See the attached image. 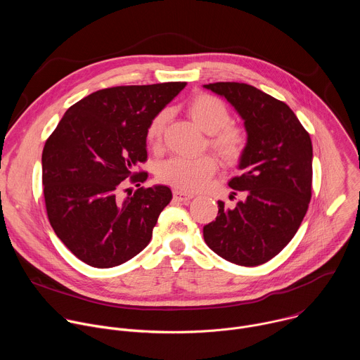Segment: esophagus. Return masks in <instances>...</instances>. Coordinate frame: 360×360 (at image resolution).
Wrapping results in <instances>:
<instances>
[{"mask_svg":"<svg viewBox=\"0 0 360 360\" xmlns=\"http://www.w3.org/2000/svg\"><path fill=\"white\" fill-rule=\"evenodd\" d=\"M192 198H193V195L186 193V192H184V191H179V189H175V191H174V199H175V200L188 202V200H191Z\"/></svg>","mask_w":360,"mask_h":360,"instance_id":"1","label":"esophagus"}]
</instances>
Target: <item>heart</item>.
<instances>
[{
	"label": "heart",
	"mask_w": 360,
	"mask_h": 360,
	"mask_svg": "<svg viewBox=\"0 0 360 360\" xmlns=\"http://www.w3.org/2000/svg\"><path fill=\"white\" fill-rule=\"evenodd\" d=\"M186 110L193 122L210 134V146L228 164H238L248 150L249 135L240 125L232 124V115L225 102L211 94H198L192 96ZM168 121V111H160L149 121L145 139L157 149L161 145L162 134ZM217 161L212 155L199 158L172 157L158 164L157 178L179 191L195 192L203 188L217 172Z\"/></svg>",
	"instance_id": "1"
}]
</instances>
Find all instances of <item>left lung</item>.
Instances as JSON below:
<instances>
[{"label": "left lung", "mask_w": 360, "mask_h": 360, "mask_svg": "<svg viewBox=\"0 0 360 360\" xmlns=\"http://www.w3.org/2000/svg\"><path fill=\"white\" fill-rule=\"evenodd\" d=\"M225 96L245 121L249 146L232 178L243 200L203 226V239L224 259L258 266L276 256L297 232L312 198V141L285 102L243 82L205 85Z\"/></svg>", "instance_id": "left-lung-1"}]
</instances>
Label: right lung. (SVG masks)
<instances>
[{
	"instance_id": "obj_1",
	"label": "right lung",
	"mask_w": 360,
	"mask_h": 360,
	"mask_svg": "<svg viewBox=\"0 0 360 360\" xmlns=\"http://www.w3.org/2000/svg\"><path fill=\"white\" fill-rule=\"evenodd\" d=\"M186 82L104 88L68 108L42 149L48 221L82 262L105 269L125 264L150 240L172 199L168 186L143 184L145 131ZM129 181H127L126 179ZM122 191H128L127 197Z\"/></svg>"
}]
</instances>
